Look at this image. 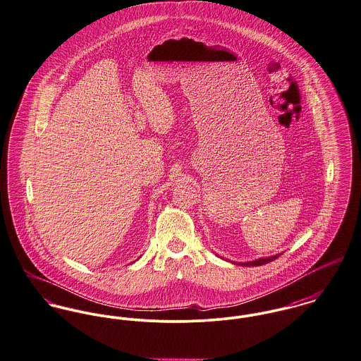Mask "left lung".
I'll return each instance as SVG.
<instances>
[{
  "label": "left lung",
  "mask_w": 361,
  "mask_h": 361,
  "mask_svg": "<svg viewBox=\"0 0 361 361\" xmlns=\"http://www.w3.org/2000/svg\"><path fill=\"white\" fill-rule=\"evenodd\" d=\"M280 255H273V257H269V258H259V259H255V261H252V262H244L240 263L241 266H261V264H264V263L271 262V261H274L276 258H279Z\"/></svg>",
  "instance_id": "1"
}]
</instances>
